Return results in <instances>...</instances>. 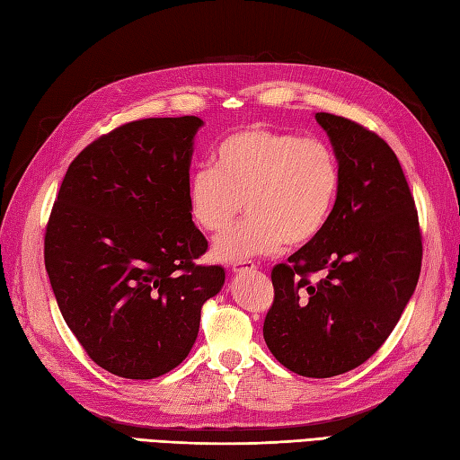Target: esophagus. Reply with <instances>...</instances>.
I'll return each mask as SVG.
<instances>
[{"label":"esophagus","instance_id":"esophagus-1","mask_svg":"<svg viewBox=\"0 0 460 460\" xmlns=\"http://www.w3.org/2000/svg\"><path fill=\"white\" fill-rule=\"evenodd\" d=\"M257 265L252 261H243L233 265V272H245V270H255Z\"/></svg>","mask_w":460,"mask_h":460}]
</instances>
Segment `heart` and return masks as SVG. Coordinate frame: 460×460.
Here are the masks:
<instances>
[{
  "mask_svg": "<svg viewBox=\"0 0 460 460\" xmlns=\"http://www.w3.org/2000/svg\"><path fill=\"white\" fill-rule=\"evenodd\" d=\"M215 168L201 165L188 180L193 223L209 235L227 231L243 211L251 217L213 243L221 262H243L282 245L316 241L334 215L341 188L336 150L314 136L249 126L217 144Z\"/></svg>",
  "mask_w": 460,
  "mask_h": 460,
  "instance_id": "heart-1",
  "label": "heart"
}]
</instances>
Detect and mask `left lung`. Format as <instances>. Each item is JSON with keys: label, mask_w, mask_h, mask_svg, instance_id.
Wrapping results in <instances>:
<instances>
[{"label": "left lung", "mask_w": 460, "mask_h": 460, "mask_svg": "<svg viewBox=\"0 0 460 460\" xmlns=\"http://www.w3.org/2000/svg\"><path fill=\"white\" fill-rule=\"evenodd\" d=\"M316 120L338 154L340 198L324 233L272 267L262 336L287 369L332 377L364 364L392 334L417 287L423 237L389 144L344 116Z\"/></svg>", "instance_id": "obj_1"}]
</instances>
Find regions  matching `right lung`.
Instances as JSON below:
<instances>
[{
  "mask_svg": "<svg viewBox=\"0 0 460 460\" xmlns=\"http://www.w3.org/2000/svg\"><path fill=\"white\" fill-rule=\"evenodd\" d=\"M198 116L142 119L99 136L68 165L45 227L58 310L96 366L126 379L190 354L201 306L225 282L198 265L208 239L188 208Z\"/></svg>",
  "mask_w": 460,
  "mask_h": 460,
  "instance_id": "add662e5",
  "label": "right lung"
}]
</instances>
